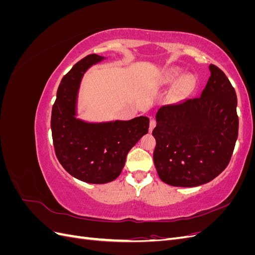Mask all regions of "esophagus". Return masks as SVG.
I'll return each instance as SVG.
<instances>
[{
  "label": "esophagus",
  "mask_w": 255,
  "mask_h": 255,
  "mask_svg": "<svg viewBox=\"0 0 255 255\" xmlns=\"http://www.w3.org/2000/svg\"><path fill=\"white\" fill-rule=\"evenodd\" d=\"M155 127H156V121L154 119H151V121H150V132H152L153 128Z\"/></svg>",
  "instance_id": "1"
}]
</instances>
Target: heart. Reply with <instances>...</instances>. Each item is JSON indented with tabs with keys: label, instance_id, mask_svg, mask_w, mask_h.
<instances>
[{
	"label": "heart",
	"instance_id": "b5f03b06",
	"mask_svg": "<svg viewBox=\"0 0 255 255\" xmlns=\"http://www.w3.org/2000/svg\"><path fill=\"white\" fill-rule=\"evenodd\" d=\"M182 75H183L182 69L171 68L167 73V79L169 81H175L177 79H180ZM192 84H194V80H192V78H190V76H185V78H183L179 82V84L176 85V88L174 90V96L176 98H181L185 96L192 87Z\"/></svg>",
	"mask_w": 255,
	"mask_h": 255
}]
</instances>
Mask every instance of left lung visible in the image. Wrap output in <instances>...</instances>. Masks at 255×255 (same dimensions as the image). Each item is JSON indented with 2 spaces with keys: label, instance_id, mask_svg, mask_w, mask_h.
<instances>
[{
  "label": "left lung",
  "instance_id": "8db88e82",
  "mask_svg": "<svg viewBox=\"0 0 255 255\" xmlns=\"http://www.w3.org/2000/svg\"><path fill=\"white\" fill-rule=\"evenodd\" d=\"M201 96L161 106L153 129L159 179L177 187L211 182L230 163L238 136L237 97L227 75L210 65Z\"/></svg>",
  "mask_w": 255,
  "mask_h": 255
}]
</instances>
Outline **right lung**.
Instances as JSON below:
<instances>
[{
    "label": "right lung",
    "mask_w": 255,
    "mask_h": 255,
    "mask_svg": "<svg viewBox=\"0 0 255 255\" xmlns=\"http://www.w3.org/2000/svg\"><path fill=\"white\" fill-rule=\"evenodd\" d=\"M105 57L90 54L60 82L52 109L51 129L57 159L83 182L104 184L117 179L128 151L148 133L149 118L89 123L76 118L78 92L84 73Z\"/></svg>",
    "instance_id": "1"
}]
</instances>
